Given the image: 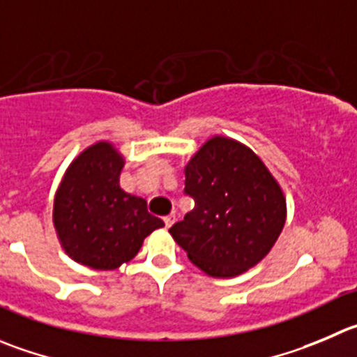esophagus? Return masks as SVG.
<instances>
[{
    "instance_id": "obj_1",
    "label": "esophagus",
    "mask_w": 357,
    "mask_h": 357,
    "mask_svg": "<svg viewBox=\"0 0 357 357\" xmlns=\"http://www.w3.org/2000/svg\"><path fill=\"white\" fill-rule=\"evenodd\" d=\"M173 222H175V215H166L165 217V226L172 227Z\"/></svg>"
}]
</instances>
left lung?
<instances>
[{
    "mask_svg": "<svg viewBox=\"0 0 357 357\" xmlns=\"http://www.w3.org/2000/svg\"><path fill=\"white\" fill-rule=\"evenodd\" d=\"M195 208L169 235L203 273L231 278L266 257L286 224L282 188L259 155L229 137L208 138L184 166Z\"/></svg>",
    "mask_w": 357,
    "mask_h": 357,
    "instance_id": "obj_1",
    "label": "left lung"
}]
</instances>
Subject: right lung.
I'll return each mask as SVG.
<instances>
[{"mask_svg":"<svg viewBox=\"0 0 357 357\" xmlns=\"http://www.w3.org/2000/svg\"><path fill=\"white\" fill-rule=\"evenodd\" d=\"M124 155L112 142L84 149L64 172L54 196L52 222L64 252L93 270L130 263L152 231L165 226L147 202L119 184Z\"/></svg>","mask_w":357,"mask_h":357,"instance_id":"add662e5","label":"right lung"}]
</instances>
